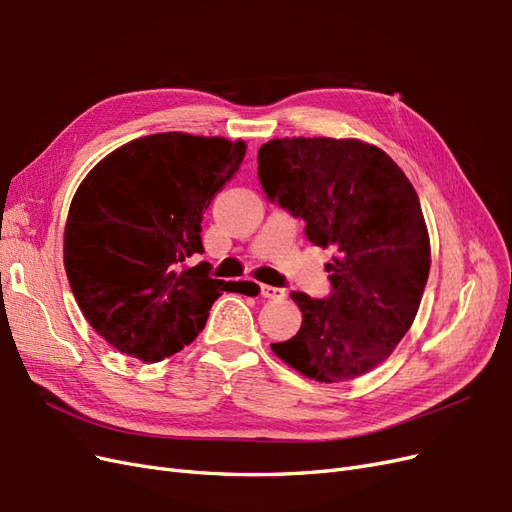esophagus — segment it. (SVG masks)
Instances as JSON below:
<instances>
[{
    "instance_id": "34e87169",
    "label": "esophagus",
    "mask_w": 512,
    "mask_h": 512,
    "mask_svg": "<svg viewBox=\"0 0 512 512\" xmlns=\"http://www.w3.org/2000/svg\"><path fill=\"white\" fill-rule=\"evenodd\" d=\"M260 294L265 299H284L286 290L277 288V286H269V284H260Z\"/></svg>"
}]
</instances>
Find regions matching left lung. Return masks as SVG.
<instances>
[{"label":"left lung","instance_id":"8db88e82","mask_svg":"<svg viewBox=\"0 0 512 512\" xmlns=\"http://www.w3.org/2000/svg\"><path fill=\"white\" fill-rule=\"evenodd\" d=\"M271 203L305 222V237L335 247L331 294L292 292L303 322L271 350L318 382L354 380L384 359L412 327L429 277V235L408 177L361 141L275 138L258 151Z\"/></svg>","mask_w":512,"mask_h":512}]
</instances>
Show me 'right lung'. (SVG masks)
<instances>
[{"mask_svg": "<svg viewBox=\"0 0 512 512\" xmlns=\"http://www.w3.org/2000/svg\"><path fill=\"white\" fill-rule=\"evenodd\" d=\"M245 143L162 132L106 156L76 190L64 265L83 316L147 363L192 344L220 297L203 254V215L237 173Z\"/></svg>", "mask_w": 512, "mask_h": 512, "instance_id": "right-lung-1", "label": "right lung"}]
</instances>
